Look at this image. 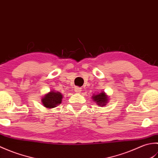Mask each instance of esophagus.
Returning <instances> with one entry per match:
<instances>
[{
	"instance_id": "esophagus-1",
	"label": "esophagus",
	"mask_w": 158,
	"mask_h": 158,
	"mask_svg": "<svg viewBox=\"0 0 158 158\" xmlns=\"http://www.w3.org/2000/svg\"><path fill=\"white\" fill-rule=\"evenodd\" d=\"M75 91L77 92V93H80L81 91V88H79V87H75Z\"/></svg>"
}]
</instances>
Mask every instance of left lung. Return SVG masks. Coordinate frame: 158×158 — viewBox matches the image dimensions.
Segmentation results:
<instances>
[{
    "label": "left lung",
    "mask_w": 158,
    "mask_h": 158,
    "mask_svg": "<svg viewBox=\"0 0 158 158\" xmlns=\"http://www.w3.org/2000/svg\"><path fill=\"white\" fill-rule=\"evenodd\" d=\"M92 98L93 100L96 102L97 105H105L106 103H107V101H108L107 96L104 92H101L100 94H98L96 95H94L92 96Z\"/></svg>",
    "instance_id": "left-lung-1"
}]
</instances>
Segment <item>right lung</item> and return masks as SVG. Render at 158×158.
I'll list each match as a JSON object with an SVG mask.
<instances>
[{"instance_id": "add662e5", "label": "right lung", "mask_w": 158, "mask_h": 158, "mask_svg": "<svg viewBox=\"0 0 158 158\" xmlns=\"http://www.w3.org/2000/svg\"><path fill=\"white\" fill-rule=\"evenodd\" d=\"M62 95L61 93L51 91L42 98V102L43 106H45L46 108L52 109L60 105L62 102Z\"/></svg>"}]
</instances>
